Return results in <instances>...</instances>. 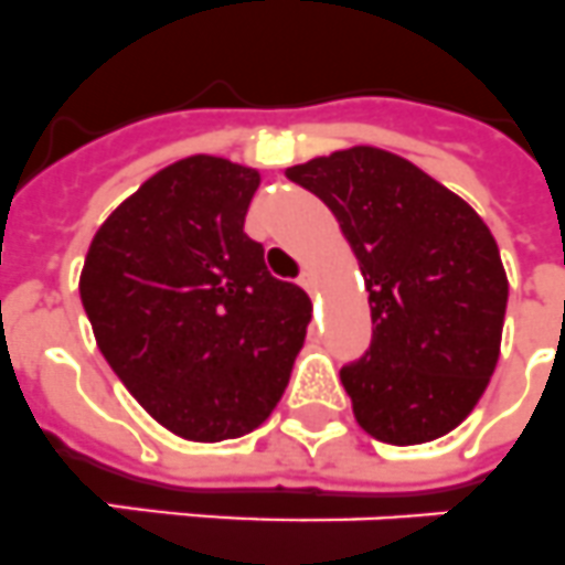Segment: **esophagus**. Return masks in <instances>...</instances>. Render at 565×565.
Masks as SVG:
<instances>
[{
	"label": "esophagus",
	"mask_w": 565,
	"mask_h": 565,
	"mask_svg": "<svg viewBox=\"0 0 565 565\" xmlns=\"http://www.w3.org/2000/svg\"><path fill=\"white\" fill-rule=\"evenodd\" d=\"M298 284H301L307 292H316V275H312L310 269H305V273L298 275Z\"/></svg>",
	"instance_id": "1"
}]
</instances>
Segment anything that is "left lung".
<instances>
[{"mask_svg": "<svg viewBox=\"0 0 565 565\" xmlns=\"http://www.w3.org/2000/svg\"><path fill=\"white\" fill-rule=\"evenodd\" d=\"M284 174L327 203L364 275L371 348L339 371L359 425L391 445L457 428L500 355L509 281L494 235L391 151L355 146Z\"/></svg>", "mask_w": 565, "mask_h": 565, "instance_id": "1", "label": "left lung"}]
</instances>
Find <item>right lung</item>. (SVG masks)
<instances>
[{"mask_svg": "<svg viewBox=\"0 0 565 565\" xmlns=\"http://www.w3.org/2000/svg\"><path fill=\"white\" fill-rule=\"evenodd\" d=\"M260 178L224 158L166 166L85 255L79 298L99 353L172 434L221 443L273 414L312 305L244 232Z\"/></svg>", "mask_w": 565, "mask_h": 565, "instance_id": "right-lung-1", "label": "right lung"}]
</instances>
